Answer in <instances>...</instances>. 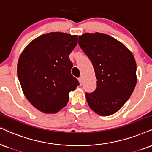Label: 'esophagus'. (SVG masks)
<instances>
[{
	"label": "esophagus",
	"instance_id": "obj_1",
	"mask_svg": "<svg viewBox=\"0 0 152 152\" xmlns=\"http://www.w3.org/2000/svg\"><path fill=\"white\" fill-rule=\"evenodd\" d=\"M78 80H79L80 86H82V85H83V77H82V76H80V77L78 78Z\"/></svg>",
	"mask_w": 152,
	"mask_h": 152
}]
</instances>
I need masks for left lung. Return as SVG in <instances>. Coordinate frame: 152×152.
<instances>
[{
    "mask_svg": "<svg viewBox=\"0 0 152 152\" xmlns=\"http://www.w3.org/2000/svg\"><path fill=\"white\" fill-rule=\"evenodd\" d=\"M78 45L91 61L97 80L95 91L86 93L90 108L101 116L114 114L135 89L134 56L124 44L104 34H83L78 36Z\"/></svg>",
    "mask_w": 152,
    "mask_h": 152,
    "instance_id": "8db88e82",
    "label": "left lung"
}]
</instances>
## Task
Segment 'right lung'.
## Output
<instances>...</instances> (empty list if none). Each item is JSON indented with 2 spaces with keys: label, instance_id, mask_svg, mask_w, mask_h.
I'll use <instances>...</instances> for the list:
<instances>
[{
  "label": "right lung",
  "instance_id": "1",
  "mask_svg": "<svg viewBox=\"0 0 152 152\" xmlns=\"http://www.w3.org/2000/svg\"><path fill=\"white\" fill-rule=\"evenodd\" d=\"M78 43L77 36L52 32L32 41L21 54L17 76L25 97L45 114L56 113L66 106L69 93L79 82L71 74L69 58Z\"/></svg>",
  "mask_w": 152,
  "mask_h": 152
}]
</instances>
